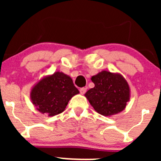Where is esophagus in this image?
Listing matches in <instances>:
<instances>
[{
  "instance_id": "34e87169",
  "label": "esophagus",
  "mask_w": 161,
  "mask_h": 161,
  "mask_svg": "<svg viewBox=\"0 0 161 161\" xmlns=\"http://www.w3.org/2000/svg\"><path fill=\"white\" fill-rule=\"evenodd\" d=\"M86 90H87L86 87H82V88L80 89V90H79V91H80V93L82 94V95H83V94L86 93Z\"/></svg>"
}]
</instances>
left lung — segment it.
Instances as JSON below:
<instances>
[{
    "label": "left lung",
    "instance_id": "8db88e82",
    "mask_svg": "<svg viewBox=\"0 0 161 161\" xmlns=\"http://www.w3.org/2000/svg\"><path fill=\"white\" fill-rule=\"evenodd\" d=\"M95 86L85 93L91 106L103 116H112L124 111L130 100V87L120 73L102 71L92 76Z\"/></svg>",
    "mask_w": 161,
    "mask_h": 161
}]
</instances>
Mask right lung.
<instances>
[{"instance_id":"add662e5","label":"right lung","mask_w":161,"mask_h":161,"mask_svg":"<svg viewBox=\"0 0 161 161\" xmlns=\"http://www.w3.org/2000/svg\"><path fill=\"white\" fill-rule=\"evenodd\" d=\"M78 93L70 76L58 71L42 78L32 87L30 99L37 111L52 117L62 113Z\"/></svg>"}]
</instances>
